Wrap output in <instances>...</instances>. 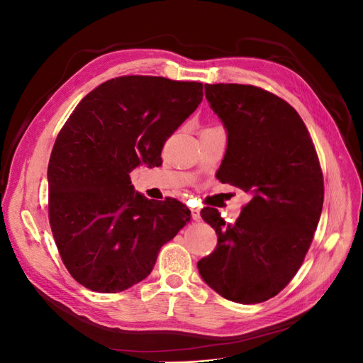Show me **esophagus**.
Masks as SVG:
<instances>
[{
  "mask_svg": "<svg viewBox=\"0 0 363 363\" xmlns=\"http://www.w3.org/2000/svg\"><path fill=\"white\" fill-rule=\"evenodd\" d=\"M191 216H192L194 221H199V219L201 218V216H200V211H199V208H192V211H191Z\"/></svg>",
  "mask_w": 363,
  "mask_h": 363,
  "instance_id": "obj_1",
  "label": "esophagus"
}]
</instances>
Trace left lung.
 <instances>
[{
    "label": "left lung",
    "instance_id": "left-lung-1",
    "mask_svg": "<svg viewBox=\"0 0 363 363\" xmlns=\"http://www.w3.org/2000/svg\"><path fill=\"white\" fill-rule=\"evenodd\" d=\"M204 87L228 136L216 179L251 200L235 224L203 208L218 244L196 267L224 298L262 303L286 288L309 251L324 201L320 159L303 119L280 96L251 84Z\"/></svg>",
    "mask_w": 363,
    "mask_h": 363
}]
</instances>
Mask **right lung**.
Masks as SVG:
<instances>
[{
    "label": "right lung",
    "instance_id": "1",
    "mask_svg": "<svg viewBox=\"0 0 363 363\" xmlns=\"http://www.w3.org/2000/svg\"><path fill=\"white\" fill-rule=\"evenodd\" d=\"M203 101V83L155 75L107 80L77 104L48 163V218L63 265L84 288L116 294L144 280L191 219L175 199L147 200L130 172L162 160Z\"/></svg>",
    "mask_w": 363,
    "mask_h": 363
}]
</instances>
